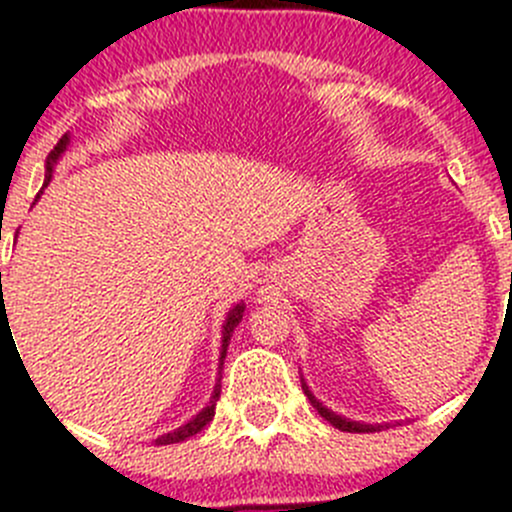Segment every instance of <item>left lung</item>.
<instances>
[{"mask_svg":"<svg viewBox=\"0 0 512 512\" xmlns=\"http://www.w3.org/2000/svg\"><path fill=\"white\" fill-rule=\"evenodd\" d=\"M301 388H303V393H306V398L311 400L313 408L319 411V416L326 418V421H329L334 428H339V431H349V434H372V431H380V428H390L388 423H365V421H352V418L339 416V413H334L331 408H326V405L321 403V400L316 398L311 390H308V385L303 377H301Z\"/></svg>","mask_w":512,"mask_h":512,"instance_id":"left-lung-1","label":"left lung"}]
</instances>
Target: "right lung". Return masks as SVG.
Listing matches in <instances>:
<instances>
[{
    "mask_svg": "<svg viewBox=\"0 0 512 512\" xmlns=\"http://www.w3.org/2000/svg\"><path fill=\"white\" fill-rule=\"evenodd\" d=\"M68 142H71V137L63 135L61 140H58V145H55L53 150H50L48 160H45V183H43V188L48 186L50 178H53L55 165H58V160H61L63 153H66ZM40 193H43V191H40ZM40 193H38V199H40ZM38 199H35V201H38ZM2 298H4V296H2ZM2 306H4V303H2ZM242 316H245V303L239 301L237 306L229 308L227 319H224V326H222V352H219V370H222V367H224V357H227V347H229V342H232V334H234V329H237V326H239V321H242ZM4 326H7V321H4ZM219 382H222V377H216L214 393H211L209 403H206L204 408H201V411L191 418V421L183 423V426H178V428H173V431H168V434L158 436V439H155V444H158V446H163V444H178V441H186V439H191V436L199 434L201 428H204L206 423H209L211 418H214L216 400H219V393H222V385H219Z\"/></svg>",
    "mask_w": 512,
    "mask_h": 512,
    "instance_id": "1",
    "label": "right lung"
}]
</instances>
